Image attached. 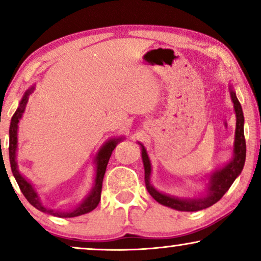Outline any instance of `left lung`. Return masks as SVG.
Instances as JSON below:
<instances>
[{
    "label": "left lung",
    "mask_w": 261,
    "mask_h": 261,
    "mask_svg": "<svg viewBox=\"0 0 261 261\" xmlns=\"http://www.w3.org/2000/svg\"><path fill=\"white\" fill-rule=\"evenodd\" d=\"M230 97L234 105V112L237 116V128H235V140L233 146V158L228 162L226 165L220 167L212 172L208 176V183L204 191V195L201 197L196 198H180L174 197V196L163 194L156 190L151 184V173L152 166L149 162L148 154L146 152L145 146L139 142L141 146V158L144 163L145 169V184L146 189L149 192V195L155 199L160 204L169 206L178 212H197L205 208H209L216 202H219L222 196L228 191L230 185L234 183V180L240 176L242 169H244L245 160H246V141L244 134V113L240 102L237 97V94L233 90V87L229 85Z\"/></svg>",
    "instance_id": "left-lung-1"
}]
</instances>
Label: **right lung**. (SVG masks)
<instances>
[{
  "label": "right lung",
  "mask_w": 261,
  "mask_h": 261,
  "mask_svg": "<svg viewBox=\"0 0 261 261\" xmlns=\"http://www.w3.org/2000/svg\"><path fill=\"white\" fill-rule=\"evenodd\" d=\"M34 91V85L27 89L24 91V94L21 98L19 103V107H17L16 112L14 113L12 117V121H10V127H9V160H10V167H12V172L15 177V179L19 184V187L24 195V197L27 198V201L31 203L34 208L40 210L42 213L51 214L53 216L57 217H74L84 215V214L90 213L91 210H94L96 206L98 205L99 199H101V191H102V181L103 177H105L107 165H108L109 158L112 155L114 148L116 147V145L119 144L120 141H122L124 137H119V138H113L103 144L101 148L98 149L97 154L95 156V180L94 185H92L91 190L87 195L83 201H82L80 204L74 206V208L70 210H56V209H49L47 206H45L40 201V197H39L38 192L35 191L33 184L30 183L26 178H24L22 174L20 173V171L17 170V162H16V152H17V129H19V122L21 117L23 115L24 109H26V105L28 102V97L32 92Z\"/></svg>",
  "instance_id": "add662e5"
}]
</instances>
